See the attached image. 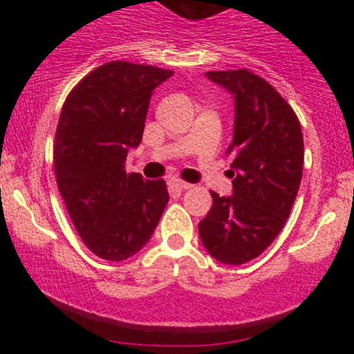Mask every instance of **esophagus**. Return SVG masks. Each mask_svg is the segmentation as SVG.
I'll return each instance as SVG.
<instances>
[{
  "instance_id": "34e87169",
  "label": "esophagus",
  "mask_w": 354,
  "mask_h": 354,
  "mask_svg": "<svg viewBox=\"0 0 354 354\" xmlns=\"http://www.w3.org/2000/svg\"><path fill=\"white\" fill-rule=\"evenodd\" d=\"M169 188H171L173 191H183V189L191 188V185L183 180H178V178H173V180H169Z\"/></svg>"
}]
</instances>
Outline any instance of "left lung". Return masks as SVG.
I'll return each mask as SVG.
<instances>
[{
    "instance_id": "8db88e82",
    "label": "left lung",
    "mask_w": 354,
    "mask_h": 354,
    "mask_svg": "<svg viewBox=\"0 0 354 354\" xmlns=\"http://www.w3.org/2000/svg\"><path fill=\"white\" fill-rule=\"evenodd\" d=\"M234 98V133L226 149L233 194L211 191L213 206L198 225L208 253L243 265L266 250L290 216L303 176L301 124L293 108L254 73L208 71Z\"/></svg>"
}]
</instances>
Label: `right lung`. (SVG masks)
Instances as JSON below:
<instances>
[{
    "label": "right lung",
    "mask_w": 354,
    "mask_h": 354,
    "mask_svg": "<svg viewBox=\"0 0 354 354\" xmlns=\"http://www.w3.org/2000/svg\"><path fill=\"white\" fill-rule=\"evenodd\" d=\"M171 70L109 61L71 89L56 128L53 163L73 225L91 253L131 258L151 238L169 194L163 180L126 173L141 143L153 89Z\"/></svg>",
    "instance_id": "add662e5"
}]
</instances>
